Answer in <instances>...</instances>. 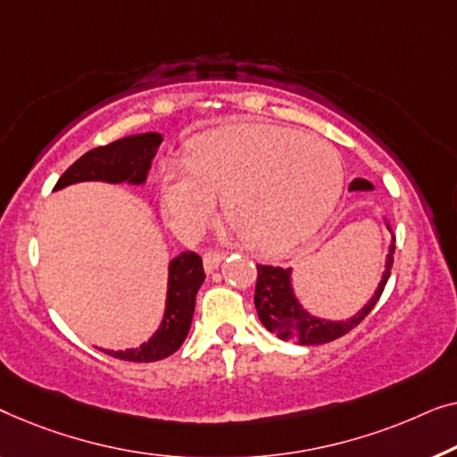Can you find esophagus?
<instances>
[{
  "mask_svg": "<svg viewBox=\"0 0 457 457\" xmlns=\"http://www.w3.org/2000/svg\"><path fill=\"white\" fill-rule=\"evenodd\" d=\"M223 261V254L221 253H207L203 256V265H204V271L207 273H213L217 267L221 265Z\"/></svg>",
  "mask_w": 457,
  "mask_h": 457,
  "instance_id": "34e87169",
  "label": "esophagus"
}]
</instances>
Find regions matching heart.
<instances>
[{"label":"heart","mask_w":457,"mask_h":457,"mask_svg":"<svg viewBox=\"0 0 457 457\" xmlns=\"http://www.w3.org/2000/svg\"><path fill=\"white\" fill-rule=\"evenodd\" d=\"M344 188L339 153L290 128L231 124L195 138L188 162L159 167V195L170 226L195 236L215 215L250 248L279 254L323 228Z\"/></svg>","instance_id":"heart-1"}]
</instances>
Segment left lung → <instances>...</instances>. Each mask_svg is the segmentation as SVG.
I'll list each match as a JSON object with an SVG mask.
<instances>
[{
  "mask_svg": "<svg viewBox=\"0 0 457 457\" xmlns=\"http://www.w3.org/2000/svg\"><path fill=\"white\" fill-rule=\"evenodd\" d=\"M350 190L369 192V190H375V186H372L366 178H354L350 184ZM381 220L391 234L381 281H378L377 290L370 295L369 302H366L356 314H352V317L345 320L344 319L331 320V319H323V317H317V314L308 312L294 292L292 269L256 265L259 278H256V287H254V306H256V314H259L261 323L265 325V329L275 333V336L281 339H287V342H294L298 345L327 344L354 329L360 320H362L366 314L375 308L378 298H381L385 284H387L389 279L391 265H394L395 236H394V229H391L389 220L383 213H381Z\"/></svg>",
  "mask_w": 457,
  "mask_h": 457,
  "instance_id": "obj_1",
  "label": "left lung"
}]
</instances>
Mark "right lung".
<instances>
[{
    "label": "right lung",
    "mask_w": 457,
    "mask_h": 457,
    "mask_svg": "<svg viewBox=\"0 0 457 457\" xmlns=\"http://www.w3.org/2000/svg\"><path fill=\"white\" fill-rule=\"evenodd\" d=\"M163 137L159 132H143L130 134V137L115 140L112 145L97 146L70 165L57 179L54 190H62L66 186L80 182L145 186L146 173L151 170V162L157 155ZM203 259L190 250H184L167 265L165 308L155 333L138 348L99 350L105 352L107 356L128 360V362H157V360L171 356L188 336L192 314H195L196 292L203 286Z\"/></svg>",
    "instance_id": "right-lung-1"
}]
</instances>
